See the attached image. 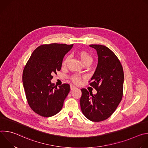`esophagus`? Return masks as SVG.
Here are the masks:
<instances>
[{"mask_svg":"<svg viewBox=\"0 0 148 148\" xmlns=\"http://www.w3.org/2000/svg\"><path fill=\"white\" fill-rule=\"evenodd\" d=\"M75 88H76V87H75V86H73V85H71V86H70V89H71V90H74V89H75Z\"/></svg>","mask_w":148,"mask_h":148,"instance_id":"esophagus-1","label":"esophagus"}]
</instances>
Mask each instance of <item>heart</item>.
I'll list each match as a JSON object with an SVG mask.
<instances>
[{"instance_id": "b5f03b06", "label": "heart", "mask_w": 148, "mask_h": 148, "mask_svg": "<svg viewBox=\"0 0 148 148\" xmlns=\"http://www.w3.org/2000/svg\"><path fill=\"white\" fill-rule=\"evenodd\" d=\"M78 56L80 57L83 64H86L87 62H92V57L90 55V53H88L87 51H80L78 52ZM69 57L67 56L64 58L62 62V66H65L67 64V62L68 61ZM71 79L72 81L75 84L79 83L81 80V77L77 75H74L71 77Z\"/></svg>"}]
</instances>
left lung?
Instances as JSON below:
<instances>
[{
	"label": "left lung",
	"mask_w": 148,
	"mask_h": 148,
	"mask_svg": "<svg viewBox=\"0 0 148 148\" xmlns=\"http://www.w3.org/2000/svg\"><path fill=\"white\" fill-rule=\"evenodd\" d=\"M90 46L97 50L98 56L96 70L89 81L97 93L93 95L82 88L80 106L87 118L100 122L111 116L121 101L124 75L121 63L112 50L100 45Z\"/></svg>",
	"instance_id": "8db88e82"
}]
</instances>
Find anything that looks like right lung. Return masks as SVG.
<instances>
[{"label":"right lung","mask_w":148,"mask_h":148,"mask_svg":"<svg viewBox=\"0 0 148 148\" xmlns=\"http://www.w3.org/2000/svg\"><path fill=\"white\" fill-rule=\"evenodd\" d=\"M73 44L51 43L36 48L23 72V84L30 107L38 115L52 116L59 112L70 90L63 84L58 88L51 82L54 74L60 71L65 54Z\"/></svg>","instance_id":"obj_1"}]
</instances>
